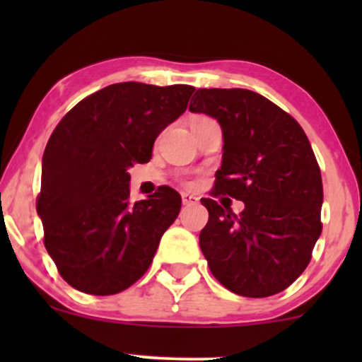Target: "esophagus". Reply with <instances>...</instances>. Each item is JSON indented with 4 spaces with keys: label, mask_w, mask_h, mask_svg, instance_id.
<instances>
[{
    "label": "esophagus",
    "mask_w": 362,
    "mask_h": 362,
    "mask_svg": "<svg viewBox=\"0 0 362 362\" xmlns=\"http://www.w3.org/2000/svg\"><path fill=\"white\" fill-rule=\"evenodd\" d=\"M197 201H199L197 195L189 194V192H182V202H184V204H195Z\"/></svg>",
    "instance_id": "esophagus-1"
}]
</instances>
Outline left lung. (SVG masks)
Instances as JSON below:
<instances>
[{
    "label": "left lung",
    "mask_w": 362,
    "mask_h": 362,
    "mask_svg": "<svg viewBox=\"0 0 362 362\" xmlns=\"http://www.w3.org/2000/svg\"><path fill=\"white\" fill-rule=\"evenodd\" d=\"M189 110L216 119L223 131L214 194L242 201L235 214L201 199L209 221L199 245L211 272L247 298L281 293L301 276L322 233V175L305 131L255 91L199 88Z\"/></svg>",
    "instance_id": "8db88e82"
}]
</instances>
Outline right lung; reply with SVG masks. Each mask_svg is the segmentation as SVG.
Returning a JSON list of instances; mask_svg holds the SVG:
<instances>
[{
  "label": "right lung",
  "instance_id": "obj_1",
  "mask_svg": "<svg viewBox=\"0 0 362 362\" xmlns=\"http://www.w3.org/2000/svg\"><path fill=\"white\" fill-rule=\"evenodd\" d=\"M194 91L189 85L115 83L83 98L54 129L37 214L45 248L74 289L109 296L151 265L182 197L163 185L131 204L127 170L151 160L158 134L184 114Z\"/></svg>",
  "mask_w": 362,
  "mask_h": 362
}]
</instances>
